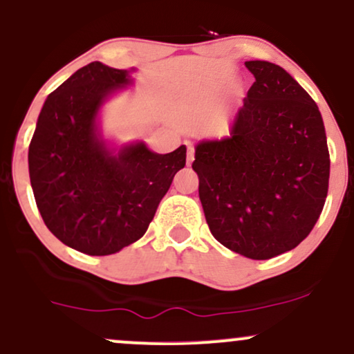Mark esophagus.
Listing matches in <instances>:
<instances>
[{
	"label": "esophagus",
	"instance_id": "obj_1",
	"mask_svg": "<svg viewBox=\"0 0 354 354\" xmlns=\"http://www.w3.org/2000/svg\"><path fill=\"white\" fill-rule=\"evenodd\" d=\"M186 160H188V165L193 163V160H194V151L191 146H188V158H186Z\"/></svg>",
	"mask_w": 354,
	"mask_h": 354
}]
</instances>
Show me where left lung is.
<instances>
[{
    "label": "left lung",
    "instance_id": "1",
    "mask_svg": "<svg viewBox=\"0 0 354 354\" xmlns=\"http://www.w3.org/2000/svg\"><path fill=\"white\" fill-rule=\"evenodd\" d=\"M254 75L223 140L201 141L193 169L213 236L234 253L270 259L311 233L328 194L330 151L316 103L290 73L246 61Z\"/></svg>",
    "mask_w": 354,
    "mask_h": 354
}]
</instances>
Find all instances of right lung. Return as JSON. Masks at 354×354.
Listing matches in <instances>:
<instances>
[{
    "instance_id": "add662e5",
    "label": "right lung",
    "mask_w": 354,
    "mask_h": 354,
    "mask_svg": "<svg viewBox=\"0 0 354 354\" xmlns=\"http://www.w3.org/2000/svg\"><path fill=\"white\" fill-rule=\"evenodd\" d=\"M126 84V70L100 61L80 68L44 101L28 151L44 225L61 243L89 256L113 254L143 236L186 165L185 145L158 154L136 143L115 154L100 140L101 104Z\"/></svg>"
}]
</instances>
